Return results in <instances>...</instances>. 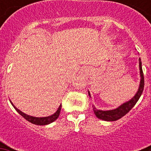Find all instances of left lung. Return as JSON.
Wrapping results in <instances>:
<instances>
[{
	"label": "left lung",
	"instance_id": "1",
	"mask_svg": "<svg viewBox=\"0 0 151 151\" xmlns=\"http://www.w3.org/2000/svg\"><path fill=\"white\" fill-rule=\"evenodd\" d=\"M139 69H140V75H141V81H140L139 88H138V91L135 94V95L129 100L127 102L122 104L121 106H119L116 109L111 110H97L93 106V110H94V114L96 116L100 119L104 121H116L122 118V116L129 113L133 106L135 105V104L138 102L139 100L140 97H141L142 92L144 90V86H145V78H144V73L143 70H142V66H141V59H139ZM88 94L91 97V94L88 91Z\"/></svg>",
	"mask_w": 151,
	"mask_h": 151
}]
</instances>
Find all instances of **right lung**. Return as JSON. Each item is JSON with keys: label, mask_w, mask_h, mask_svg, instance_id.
<instances>
[{"label": "right lung", "mask_w": 151, "mask_h": 151, "mask_svg": "<svg viewBox=\"0 0 151 151\" xmlns=\"http://www.w3.org/2000/svg\"><path fill=\"white\" fill-rule=\"evenodd\" d=\"M11 103V104L13 105V106L15 108V110L18 112L22 117H24V119H26V120L30 122L31 123L35 124V125H48V124L51 123L54 121H55L60 116V113L61 110V107H62V105H60L59 108L57 109V112L55 113H54L53 115L50 116H46V117H34L32 116H29L26 114V113H22V111L17 109L14 105L13 104V103L10 101Z\"/></svg>", "instance_id": "obj_1"}]
</instances>
